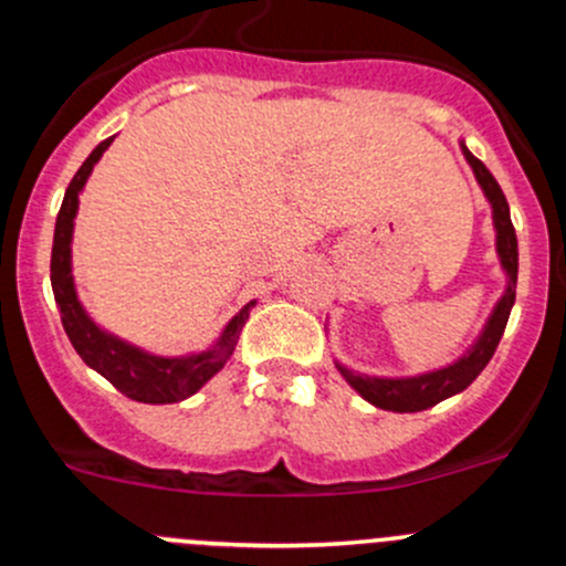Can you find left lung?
I'll return each mask as SVG.
<instances>
[{
    "label": "left lung",
    "mask_w": 566,
    "mask_h": 566,
    "mask_svg": "<svg viewBox=\"0 0 566 566\" xmlns=\"http://www.w3.org/2000/svg\"><path fill=\"white\" fill-rule=\"evenodd\" d=\"M462 156L471 164L476 182L482 186L484 197H488L490 208H493V227H495V251H499L501 271L506 276V290L499 298V304L490 312L488 323H484L482 334L476 336L471 347L458 358V361L447 364L441 369H432V373L421 375H408V378H378V375H361L347 369L345 364L336 361V369L342 373V378L361 394L367 402H373L375 408L394 410V413H416V410H427L432 405L443 402V399L454 397V394L465 391L473 380L479 378L488 361L493 358L495 347H499L501 336H504L506 319H510L512 306H515V287H517V235L515 227L510 219V205H506L504 191L495 182V177L490 175V169L468 150L460 142Z\"/></svg>",
    "instance_id": "1"
}]
</instances>
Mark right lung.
I'll return each instance as SVG.
<instances>
[{
  "label": "right lung",
  "instance_id": "right-lung-1",
  "mask_svg": "<svg viewBox=\"0 0 566 566\" xmlns=\"http://www.w3.org/2000/svg\"><path fill=\"white\" fill-rule=\"evenodd\" d=\"M114 142L106 139L95 147L87 156V161L78 167L73 175L71 186H67L65 199H62L60 216H56L54 227V247H51V290H54V301L60 306L62 328H65L67 339L76 347L82 361L98 375H104L108 384L125 397L136 399V402L147 405H167L188 399L197 394L230 361L235 353L238 336H241L243 325H247L251 306L256 301H249L224 331L219 339L208 347V350L188 353V356H156L142 347L130 345V342L119 339L112 331L101 328L87 310L82 306L76 293V282H73V260H71V243H73V221L78 213V193L84 191V182L93 175V167L101 161V156L108 150Z\"/></svg>",
  "mask_w": 566,
  "mask_h": 566
}]
</instances>
